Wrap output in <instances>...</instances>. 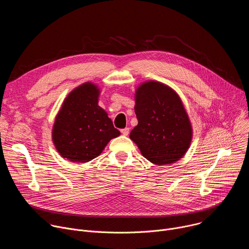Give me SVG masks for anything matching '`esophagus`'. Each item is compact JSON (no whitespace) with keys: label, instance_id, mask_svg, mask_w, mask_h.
I'll use <instances>...</instances> for the list:
<instances>
[{"label":"esophagus","instance_id":"1","mask_svg":"<svg viewBox=\"0 0 249 249\" xmlns=\"http://www.w3.org/2000/svg\"><path fill=\"white\" fill-rule=\"evenodd\" d=\"M121 133L124 135V136H128L129 134V128H124L121 130Z\"/></svg>","mask_w":249,"mask_h":249}]
</instances>
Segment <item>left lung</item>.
Wrapping results in <instances>:
<instances>
[{
  "label": "left lung",
  "instance_id": "1",
  "mask_svg": "<svg viewBox=\"0 0 249 249\" xmlns=\"http://www.w3.org/2000/svg\"><path fill=\"white\" fill-rule=\"evenodd\" d=\"M138 125L130 139L141 154L157 165L171 164L184 157L193 137V129L177 92L157 81L142 83L135 91Z\"/></svg>",
  "mask_w": 249,
  "mask_h": 249
}]
</instances>
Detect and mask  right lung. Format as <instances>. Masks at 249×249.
I'll return each mask as SVG.
<instances>
[{
    "label": "right lung",
    "instance_id": "right-lung-1",
    "mask_svg": "<svg viewBox=\"0 0 249 249\" xmlns=\"http://www.w3.org/2000/svg\"><path fill=\"white\" fill-rule=\"evenodd\" d=\"M100 89L87 82L71 91L55 117L52 141L63 159L88 162L120 135L107 112L98 105Z\"/></svg>",
    "mask_w": 249,
    "mask_h": 249
}]
</instances>
